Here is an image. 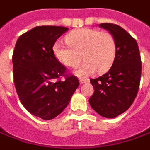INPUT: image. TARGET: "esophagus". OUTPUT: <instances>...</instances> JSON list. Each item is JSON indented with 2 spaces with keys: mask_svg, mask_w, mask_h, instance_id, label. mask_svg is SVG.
Masks as SVG:
<instances>
[{
  "mask_svg": "<svg viewBox=\"0 0 150 150\" xmlns=\"http://www.w3.org/2000/svg\"><path fill=\"white\" fill-rule=\"evenodd\" d=\"M79 82H80V83H88L89 82V79H79Z\"/></svg>",
  "mask_w": 150,
  "mask_h": 150,
  "instance_id": "obj_1",
  "label": "esophagus"
}]
</instances>
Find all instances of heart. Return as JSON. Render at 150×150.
<instances>
[{
    "instance_id": "heart-1",
    "label": "heart",
    "mask_w": 150,
    "mask_h": 150,
    "mask_svg": "<svg viewBox=\"0 0 150 150\" xmlns=\"http://www.w3.org/2000/svg\"><path fill=\"white\" fill-rule=\"evenodd\" d=\"M67 46L56 42L53 46L55 58L66 67L74 68L80 63L82 55L84 61L76 74L86 77L110 68L116 55V42L112 34L97 29L82 28L71 31L66 37Z\"/></svg>"
}]
</instances>
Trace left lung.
Returning <instances> with one entry per match:
<instances>
[{
    "label": "left lung",
    "mask_w": 150,
    "mask_h": 150,
    "mask_svg": "<svg viewBox=\"0 0 150 150\" xmlns=\"http://www.w3.org/2000/svg\"><path fill=\"white\" fill-rule=\"evenodd\" d=\"M116 42V55L109 71L91 79L94 93L89 99L91 108L105 118H114L125 112L137 95L142 61L137 41L120 26L102 23Z\"/></svg>",
    "instance_id": "8db88e82"
}]
</instances>
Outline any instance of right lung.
<instances>
[{
    "label": "right lung",
    "mask_w": 150,
    "mask_h": 150,
    "mask_svg": "<svg viewBox=\"0 0 150 150\" xmlns=\"http://www.w3.org/2000/svg\"><path fill=\"white\" fill-rule=\"evenodd\" d=\"M67 30L35 27L18 38L13 53V82L18 98L28 112L43 120L58 116L79 85V79L68 73L53 53L56 40Z\"/></svg>",
    "instance_id": "right-lung-1"
}]
</instances>
